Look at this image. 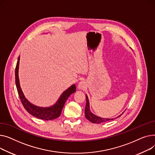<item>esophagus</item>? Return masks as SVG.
<instances>
[{"label":"esophagus","instance_id":"obj_1","mask_svg":"<svg viewBox=\"0 0 155 155\" xmlns=\"http://www.w3.org/2000/svg\"><path fill=\"white\" fill-rule=\"evenodd\" d=\"M86 88V83L85 81H81L79 82V83L78 84V89H85Z\"/></svg>","mask_w":155,"mask_h":155}]
</instances>
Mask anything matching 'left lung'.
Masks as SVG:
<instances>
[{
  "label": "left lung",
  "mask_w": 155,
  "mask_h": 155,
  "mask_svg": "<svg viewBox=\"0 0 155 155\" xmlns=\"http://www.w3.org/2000/svg\"><path fill=\"white\" fill-rule=\"evenodd\" d=\"M86 107H85V116L89 121H91V123H93L99 124V123H101L103 122L107 121L109 120H114V119H113V118L112 119H107V118L106 119V118H103L101 117L97 116L94 115L93 113H92L89 110V102L88 97L87 95H86ZM121 115H122V114L121 115H120L119 116H117V117H119Z\"/></svg>",
  "instance_id": "8db88e82"
}]
</instances>
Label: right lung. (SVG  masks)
<instances>
[{
  "label": "right lung",
  "mask_w": 155,
  "mask_h": 155,
  "mask_svg": "<svg viewBox=\"0 0 155 155\" xmlns=\"http://www.w3.org/2000/svg\"><path fill=\"white\" fill-rule=\"evenodd\" d=\"M19 60L20 56L18 58L15 70V84L17 89L18 94H19L21 101L23 106L24 107V108L27 110V112L37 118H39V119L43 120H52L56 119V118H58L61 114L62 108L66 101L67 99L71 94L76 92V87L75 84L72 85L70 87L66 90L65 91L61 94L56 103L55 104H54L53 106L48 107L36 106L31 103L28 100L25 98L21 88L19 84V75H18V73H19Z\"/></svg>",
  "instance_id": "add662e5"
}]
</instances>
